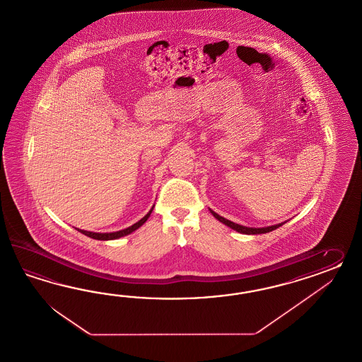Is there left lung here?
Masks as SVG:
<instances>
[{
	"instance_id": "obj_1",
	"label": "left lung",
	"mask_w": 362,
	"mask_h": 362,
	"mask_svg": "<svg viewBox=\"0 0 362 362\" xmlns=\"http://www.w3.org/2000/svg\"><path fill=\"white\" fill-rule=\"evenodd\" d=\"M209 211H211V214L215 216L216 218H217L220 223H223V224L226 225V226H229V228L235 229V232H238V233H244V235H262V233L272 232L274 229H276V228H279V226H282V225L284 224V223H281V224L272 225V226H264V228H249V226H244V225L235 224V223L230 221V220H226L224 217L217 215L215 211H212V209H209Z\"/></svg>"
}]
</instances>
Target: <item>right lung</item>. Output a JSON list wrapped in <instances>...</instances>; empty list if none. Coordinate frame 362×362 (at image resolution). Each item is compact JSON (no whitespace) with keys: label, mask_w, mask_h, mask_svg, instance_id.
Returning a JSON list of instances; mask_svg holds the SVG:
<instances>
[{"label":"right lung","mask_w":362,"mask_h":362,"mask_svg":"<svg viewBox=\"0 0 362 362\" xmlns=\"http://www.w3.org/2000/svg\"><path fill=\"white\" fill-rule=\"evenodd\" d=\"M154 208V206H153ZM153 208L148 211V214H147L145 217H142L139 221H137L136 224L132 225V226H129L127 229H122V230H118V232H112V233H95V232H88V230H81V229H78L80 233H83V235H88L90 238H95V240H101V241H107V240H116V238H119V237H124V235H130L132 232H134V230H137L138 228L141 226V225L145 224L146 223L147 218L150 217L151 215V212H153Z\"/></svg>","instance_id":"obj_1"}]
</instances>
